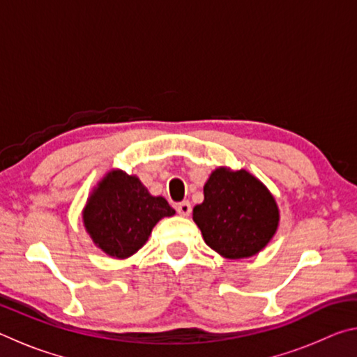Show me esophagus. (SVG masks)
Wrapping results in <instances>:
<instances>
[{
  "label": "esophagus",
  "instance_id": "esophagus-1",
  "mask_svg": "<svg viewBox=\"0 0 357 357\" xmlns=\"http://www.w3.org/2000/svg\"><path fill=\"white\" fill-rule=\"evenodd\" d=\"M174 208H176L178 214L183 215V217H189L190 213H192V206H190L189 202H181V203H178Z\"/></svg>",
  "mask_w": 357,
  "mask_h": 357
}]
</instances>
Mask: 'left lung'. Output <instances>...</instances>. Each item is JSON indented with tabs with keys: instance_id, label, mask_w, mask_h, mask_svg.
Returning a JSON list of instances; mask_svg holds the SVG:
<instances>
[{
	"instance_id": "8db88e82",
	"label": "left lung",
	"mask_w": 357,
	"mask_h": 357,
	"mask_svg": "<svg viewBox=\"0 0 357 357\" xmlns=\"http://www.w3.org/2000/svg\"><path fill=\"white\" fill-rule=\"evenodd\" d=\"M193 220L211 249L229 259L258 253L274 236L279 208L266 187L245 170L217 168L204 184Z\"/></svg>"
}]
</instances>
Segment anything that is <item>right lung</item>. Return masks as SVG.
Returning a JSON list of instances; mask_svg holds the SVG:
<instances>
[{"mask_svg":"<svg viewBox=\"0 0 357 357\" xmlns=\"http://www.w3.org/2000/svg\"><path fill=\"white\" fill-rule=\"evenodd\" d=\"M173 214L165 198L149 195L138 178L110 172L89 197L83 220L96 245L110 257L128 258L142 249L162 217Z\"/></svg>","mask_w":357,"mask_h":357,"instance_id":"add662e5","label":"right lung"}]
</instances>
